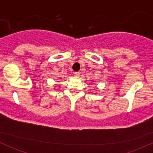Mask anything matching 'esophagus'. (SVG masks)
<instances>
[{
    "instance_id": "esophagus-1",
    "label": "esophagus",
    "mask_w": 153,
    "mask_h": 153,
    "mask_svg": "<svg viewBox=\"0 0 153 153\" xmlns=\"http://www.w3.org/2000/svg\"><path fill=\"white\" fill-rule=\"evenodd\" d=\"M74 75H75V76L76 77V78H78V77L80 76V73H79V72H75V73H74Z\"/></svg>"
}]
</instances>
